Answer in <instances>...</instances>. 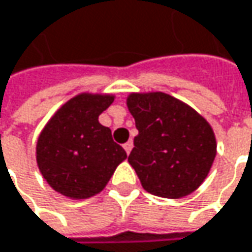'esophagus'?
<instances>
[{"mask_svg":"<svg viewBox=\"0 0 252 252\" xmlns=\"http://www.w3.org/2000/svg\"><path fill=\"white\" fill-rule=\"evenodd\" d=\"M123 148H125V151H126L127 154H130V151H132V148H133V142L127 141L123 145Z\"/></svg>","mask_w":252,"mask_h":252,"instance_id":"obj_1","label":"esophagus"}]
</instances>
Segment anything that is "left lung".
Listing matches in <instances>:
<instances>
[{
	"label": "left lung",
	"instance_id": "obj_1",
	"mask_svg": "<svg viewBox=\"0 0 252 252\" xmlns=\"http://www.w3.org/2000/svg\"><path fill=\"white\" fill-rule=\"evenodd\" d=\"M127 109L136 129L127 161L142 187L180 199L205 181L216 157V138L203 116L165 93H132Z\"/></svg>",
	"mask_w": 252,
	"mask_h": 252
}]
</instances>
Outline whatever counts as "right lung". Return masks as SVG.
<instances>
[{
  "label": "right lung",
  "instance_id": "1",
  "mask_svg": "<svg viewBox=\"0 0 252 252\" xmlns=\"http://www.w3.org/2000/svg\"><path fill=\"white\" fill-rule=\"evenodd\" d=\"M114 100L110 94L82 93L66 101L42 130L36 159L47 184L71 199L98 194L127 155L98 116Z\"/></svg>",
  "mask_w": 252,
  "mask_h": 252
}]
</instances>
